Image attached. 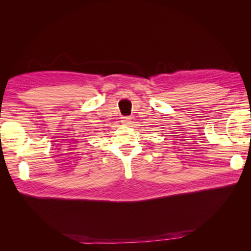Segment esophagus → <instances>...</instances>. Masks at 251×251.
Returning <instances> with one entry per match:
<instances>
[{
    "label": "esophagus",
    "instance_id": "obj_1",
    "mask_svg": "<svg viewBox=\"0 0 251 251\" xmlns=\"http://www.w3.org/2000/svg\"><path fill=\"white\" fill-rule=\"evenodd\" d=\"M122 123L124 125H129L131 123V117L130 116H123L122 117Z\"/></svg>",
    "mask_w": 251,
    "mask_h": 251
}]
</instances>
